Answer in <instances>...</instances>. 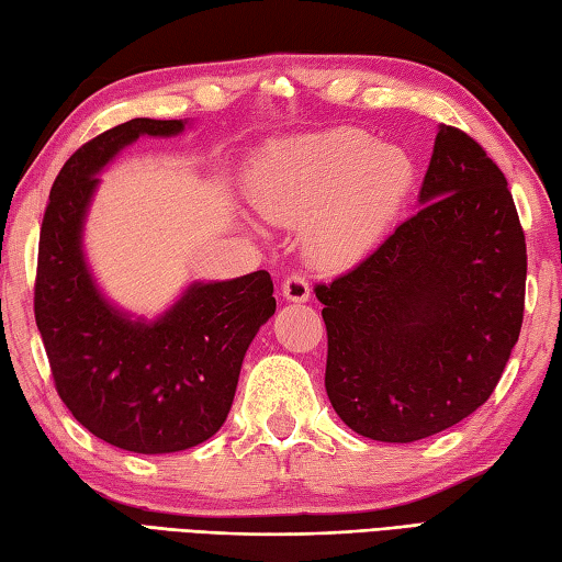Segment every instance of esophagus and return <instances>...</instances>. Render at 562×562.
<instances>
[{
    "instance_id": "obj_1",
    "label": "esophagus",
    "mask_w": 562,
    "mask_h": 562,
    "mask_svg": "<svg viewBox=\"0 0 562 562\" xmlns=\"http://www.w3.org/2000/svg\"><path fill=\"white\" fill-rule=\"evenodd\" d=\"M310 294H312V290H310V282H306L304 274L292 272V274H288V278H284V282H282L284 300L302 304V302L310 300Z\"/></svg>"
}]
</instances>
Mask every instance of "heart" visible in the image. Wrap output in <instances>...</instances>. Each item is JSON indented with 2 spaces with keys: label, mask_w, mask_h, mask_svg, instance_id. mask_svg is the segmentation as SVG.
Wrapping results in <instances>:
<instances>
[{
  "label": "heart",
  "mask_w": 562,
  "mask_h": 562,
  "mask_svg": "<svg viewBox=\"0 0 562 562\" xmlns=\"http://www.w3.org/2000/svg\"><path fill=\"white\" fill-rule=\"evenodd\" d=\"M412 162L356 128L278 143L250 187L258 212L278 224H306V244L328 266L360 258L397 214Z\"/></svg>",
  "instance_id": "1"
}]
</instances>
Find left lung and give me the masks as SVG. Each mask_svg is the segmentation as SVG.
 Returning <instances> with one entry per match:
<instances>
[{"label":"left lung","instance_id":"left-lung-1","mask_svg":"<svg viewBox=\"0 0 562 562\" xmlns=\"http://www.w3.org/2000/svg\"><path fill=\"white\" fill-rule=\"evenodd\" d=\"M419 202L353 270L314 288L328 400L384 443L441 434L485 404L524 322L526 238L485 148L441 126Z\"/></svg>","mask_w":562,"mask_h":562}]
</instances>
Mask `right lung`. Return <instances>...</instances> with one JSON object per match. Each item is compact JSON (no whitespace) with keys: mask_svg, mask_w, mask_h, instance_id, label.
Here are the masks:
<instances>
[{"mask_svg":"<svg viewBox=\"0 0 562 562\" xmlns=\"http://www.w3.org/2000/svg\"><path fill=\"white\" fill-rule=\"evenodd\" d=\"M182 119H131L77 148L53 182L38 238L33 312L63 404L131 453H178L226 422L244 356L274 314L270 272L194 282L156 322L128 318L97 290L82 226L99 170L138 136H178Z\"/></svg>","mask_w":562,"mask_h":562,"instance_id":"right-lung-1","label":"right lung"}]
</instances>
